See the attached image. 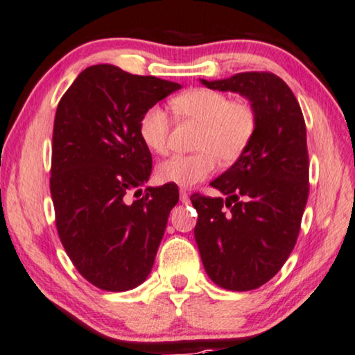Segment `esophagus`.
<instances>
[{
  "label": "esophagus",
  "instance_id": "34e87169",
  "mask_svg": "<svg viewBox=\"0 0 355 355\" xmlns=\"http://www.w3.org/2000/svg\"><path fill=\"white\" fill-rule=\"evenodd\" d=\"M180 200H182L183 204L189 202V196L187 193V189H180Z\"/></svg>",
  "mask_w": 355,
  "mask_h": 355
}]
</instances>
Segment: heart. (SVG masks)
Listing matches in <instances>:
<instances>
[{
	"instance_id": "heart-1",
	"label": "heart",
	"mask_w": 355,
	"mask_h": 355,
	"mask_svg": "<svg viewBox=\"0 0 355 355\" xmlns=\"http://www.w3.org/2000/svg\"><path fill=\"white\" fill-rule=\"evenodd\" d=\"M172 110L178 119L200 125L193 155H172L156 168L162 183L193 187L215 172L218 159L232 164L244 155L257 132V111L244 100L214 89L196 87L177 95ZM171 119L159 107L148 108L139 121V135L148 150L164 155L171 141Z\"/></svg>"
}]
</instances>
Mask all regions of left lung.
<instances>
[{
	"instance_id": "8db88e82",
	"label": "left lung",
	"mask_w": 355,
	"mask_h": 355,
	"mask_svg": "<svg viewBox=\"0 0 355 355\" xmlns=\"http://www.w3.org/2000/svg\"><path fill=\"white\" fill-rule=\"evenodd\" d=\"M239 92L257 111V132L244 155L210 184L228 198L191 196L205 272L221 288L255 290L284 266L298 239L309 194L306 124L298 100L269 71L205 81Z\"/></svg>"
}]
</instances>
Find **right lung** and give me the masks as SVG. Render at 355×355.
Listing matches in <instances>:
<instances>
[{
  "instance_id": "1",
  "label": "right lung",
  "mask_w": 355,
  "mask_h": 355,
  "mask_svg": "<svg viewBox=\"0 0 355 355\" xmlns=\"http://www.w3.org/2000/svg\"><path fill=\"white\" fill-rule=\"evenodd\" d=\"M180 84L89 67L57 105L52 132L51 196L55 226L78 272L107 292H125L150 274L177 184L140 187L153 167L139 121ZM137 198L126 202V194Z\"/></svg>"
}]
</instances>
